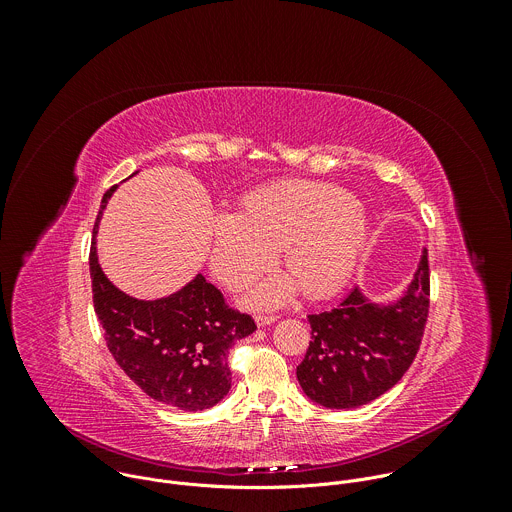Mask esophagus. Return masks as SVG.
<instances>
[{"label": "esophagus", "mask_w": 512, "mask_h": 512, "mask_svg": "<svg viewBox=\"0 0 512 512\" xmlns=\"http://www.w3.org/2000/svg\"><path fill=\"white\" fill-rule=\"evenodd\" d=\"M275 320H277V316H273V314H257L255 316L257 326H267V324H273Z\"/></svg>", "instance_id": "34e87169"}]
</instances>
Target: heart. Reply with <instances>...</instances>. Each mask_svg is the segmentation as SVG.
<instances>
[{"instance_id":"heart-1","label":"heart","mask_w":512,"mask_h":512,"mask_svg":"<svg viewBox=\"0 0 512 512\" xmlns=\"http://www.w3.org/2000/svg\"><path fill=\"white\" fill-rule=\"evenodd\" d=\"M367 233V216L346 190L285 180L247 194L241 212L212 216L210 265L225 285L241 289L263 273L281 249L292 277L275 275L261 283L253 304H279L296 283L306 296L324 298L354 271Z\"/></svg>"}]
</instances>
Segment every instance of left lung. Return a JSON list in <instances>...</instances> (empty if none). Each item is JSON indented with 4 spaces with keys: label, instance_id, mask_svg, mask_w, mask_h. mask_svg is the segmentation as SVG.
Segmentation results:
<instances>
[{
    "label": "left lung",
    "instance_id": "8db88e82",
    "mask_svg": "<svg viewBox=\"0 0 512 512\" xmlns=\"http://www.w3.org/2000/svg\"><path fill=\"white\" fill-rule=\"evenodd\" d=\"M429 259L393 306H373L354 287L332 310L310 314L312 340L298 367L304 393L330 409H354L387 393L415 360L429 314Z\"/></svg>",
    "mask_w": 512,
    "mask_h": 512
}]
</instances>
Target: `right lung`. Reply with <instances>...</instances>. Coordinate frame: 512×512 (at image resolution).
Wrapping results in <instances>:
<instances>
[{"label":"right lung","mask_w":512,"mask_h":512,"mask_svg":"<svg viewBox=\"0 0 512 512\" xmlns=\"http://www.w3.org/2000/svg\"><path fill=\"white\" fill-rule=\"evenodd\" d=\"M115 188L105 192L101 210ZM97 227L99 216L93 235ZM89 265L93 304L107 348L145 395L176 409L202 411L229 393V350L257 330L249 314L231 308L221 289L202 275L170 298H129L101 271L95 239Z\"/></svg>","instance_id":"1"}]
</instances>
